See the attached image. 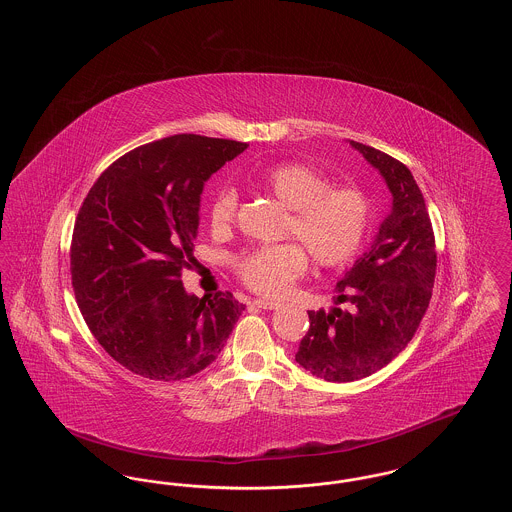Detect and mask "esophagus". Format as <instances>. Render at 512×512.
<instances>
[{
	"mask_svg": "<svg viewBox=\"0 0 512 512\" xmlns=\"http://www.w3.org/2000/svg\"><path fill=\"white\" fill-rule=\"evenodd\" d=\"M253 305H255V307H259V309L272 311V309H280L284 303H280V301H272V299H255V301H253Z\"/></svg>",
	"mask_w": 512,
	"mask_h": 512,
	"instance_id": "34e87169",
	"label": "esophagus"
}]
</instances>
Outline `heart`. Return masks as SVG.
Instances as JSON below:
<instances>
[{
    "label": "heart",
    "instance_id": "1",
    "mask_svg": "<svg viewBox=\"0 0 512 512\" xmlns=\"http://www.w3.org/2000/svg\"><path fill=\"white\" fill-rule=\"evenodd\" d=\"M255 184L290 209L286 236L299 244L263 245L236 261L240 280L253 292L282 295L307 268V254L318 267H340L365 244L372 222L368 195L351 186H332L330 178L305 163H282L257 174ZM238 211V192L220 188L209 205L213 232L230 230Z\"/></svg>",
    "mask_w": 512,
    "mask_h": 512
}]
</instances>
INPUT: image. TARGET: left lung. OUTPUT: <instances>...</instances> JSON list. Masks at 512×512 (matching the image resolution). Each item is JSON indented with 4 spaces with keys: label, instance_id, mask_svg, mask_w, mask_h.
<instances>
[{
    "label": "left lung",
    "instance_id": "8db88e82",
    "mask_svg": "<svg viewBox=\"0 0 512 512\" xmlns=\"http://www.w3.org/2000/svg\"><path fill=\"white\" fill-rule=\"evenodd\" d=\"M382 174L391 211L334 290L330 311H309L295 361L326 382H353L395 359L424 317L436 278V240L411 171L374 147L349 142Z\"/></svg>",
    "mask_w": 512,
    "mask_h": 512
}]
</instances>
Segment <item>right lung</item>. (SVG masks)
<instances>
[{"label":"right lung","mask_w":512,"mask_h":512,"mask_svg":"<svg viewBox=\"0 0 512 512\" xmlns=\"http://www.w3.org/2000/svg\"><path fill=\"white\" fill-rule=\"evenodd\" d=\"M245 149L195 134L136 147L99 176L78 211L76 303L99 345L138 376L176 382L201 372L245 309L230 292L199 299L180 280L203 186Z\"/></svg>","instance_id":"obj_1"}]
</instances>
